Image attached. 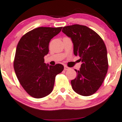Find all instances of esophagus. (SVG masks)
Segmentation results:
<instances>
[{
	"mask_svg": "<svg viewBox=\"0 0 122 122\" xmlns=\"http://www.w3.org/2000/svg\"><path fill=\"white\" fill-rule=\"evenodd\" d=\"M69 69H70V68L68 67L67 66H64V70L67 71V70H69Z\"/></svg>",
	"mask_w": 122,
	"mask_h": 122,
	"instance_id": "esophagus-1",
	"label": "esophagus"
}]
</instances>
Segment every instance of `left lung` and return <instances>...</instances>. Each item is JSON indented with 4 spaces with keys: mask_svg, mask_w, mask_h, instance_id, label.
Returning <instances> with one entry per match:
<instances>
[{
    "mask_svg": "<svg viewBox=\"0 0 122 122\" xmlns=\"http://www.w3.org/2000/svg\"><path fill=\"white\" fill-rule=\"evenodd\" d=\"M62 32L70 37L75 56L81 61L77 77L72 80V87L76 93L89 96L100 87L108 68L107 51L104 41L87 26L75 25L64 26Z\"/></svg>",
    "mask_w": 122,
    "mask_h": 122,
    "instance_id": "1",
    "label": "left lung"
}]
</instances>
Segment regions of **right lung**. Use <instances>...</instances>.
Instances as JSON below:
<instances>
[{
	"instance_id": "1",
	"label": "right lung",
	"mask_w": 122,
	"mask_h": 122,
	"mask_svg": "<svg viewBox=\"0 0 122 122\" xmlns=\"http://www.w3.org/2000/svg\"><path fill=\"white\" fill-rule=\"evenodd\" d=\"M62 27H39L26 33L17 45L14 61L16 76L24 90L32 97L41 98L51 93L56 76L64 66L46 64L50 40Z\"/></svg>"
}]
</instances>
